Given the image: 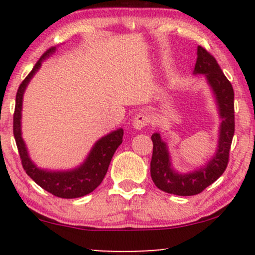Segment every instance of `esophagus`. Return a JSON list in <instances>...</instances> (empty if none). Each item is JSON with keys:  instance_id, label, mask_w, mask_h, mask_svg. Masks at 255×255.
Segmentation results:
<instances>
[{"instance_id": "esophagus-1", "label": "esophagus", "mask_w": 255, "mask_h": 255, "mask_svg": "<svg viewBox=\"0 0 255 255\" xmlns=\"http://www.w3.org/2000/svg\"><path fill=\"white\" fill-rule=\"evenodd\" d=\"M150 122V116L145 113H139L137 115H135V118L133 119V127L135 129H142L145 126L148 125Z\"/></svg>"}]
</instances>
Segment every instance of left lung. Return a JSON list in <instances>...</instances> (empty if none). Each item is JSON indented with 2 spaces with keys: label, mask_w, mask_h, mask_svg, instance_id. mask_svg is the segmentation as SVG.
Returning <instances> with one entry per match:
<instances>
[{
  "label": "left lung",
  "mask_w": 255,
  "mask_h": 255,
  "mask_svg": "<svg viewBox=\"0 0 255 255\" xmlns=\"http://www.w3.org/2000/svg\"><path fill=\"white\" fill-rule=\"evenodd\" d=\"M197 55L193 74L204 75L206 79L221 119L215 154L200 168L188 172H178L172 165L168 144L163 141L160 134L153 133L151 136L153 142L151 159L152 181L160 191L181 197L199 194L222 176L228 165L230 146L235 130L234 90L230 81L225 78L216 58L203 46H198Z\"/></svg>",
  "instance_id": "1"
}]
</instances>
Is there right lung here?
Masks as SVG:
<instances>
[{
    "label": "right lung",
    "mask_w": 255,
    "mask_h": 255,
    "mask_svg": "<svg viewBox=\"0 0 255 255\" xmlns=\"http://www.w3.org/2000/svg\"><path fill=\"white\" fill-rule=\"evenodd\" d=\"M56 51V46L46 50L43 56L34 64L30 74L25 78V80L20 84L16 92L15 98V111L13 119V131L15 142L21 158L22 166L26 174L42 187L46 192L51 193L55 197L63 199L80 198L90 194L102 183L107 174L108 168L111 162L115 151L122 144L124 129L110 131L107 135L102 136L92 146L87 157L80 165L75 166L68 170H49V169L39 168L28 154L27 146H26L21 133V116H22V99L26 87L28 86L32 78L39 71L44 60L49 58Z\"/></svg>",
    "instance_id": "add662e5"
}]
</instances>
